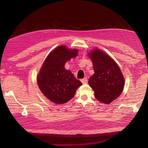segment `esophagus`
Returning <instances> with one entry per match:
<instances>
[{
  "label": "esophagus",
  "instance_id": "34e87169",
  "mask_svg": "<svg viewBox=\"0 0 148 148\" xmlns=\"http://www.w3.org/2000/svg\"><path fill=\"white\" fill-rule=\"evenodd\" d=\"M81 82L83 84H87V77H84V79H81Z\"/></svg>",
  "mask_w": 148,
  "mask_h": 148
}]
</instances>
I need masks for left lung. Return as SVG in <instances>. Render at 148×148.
Instances as JSON below:
<instances>
[{
    "mask_svg": "<svg viewBox=\"0 0 148 148\" xmlns=\"http://www.w3.org/2000/svg\"><path fill=\"white\" fill-rule=\"evenodd\" d=\"M89 57L95 72L89 79V84L93 89L95 98L104 104L111 103L123 91V76L114 60L102 50L94 49Z\"/></svg>",
    "mask_w": 148,
    "mask_h": 148,
    "instance_id": "left-lung-1",
    "label": "left lung"
}]
</instances>
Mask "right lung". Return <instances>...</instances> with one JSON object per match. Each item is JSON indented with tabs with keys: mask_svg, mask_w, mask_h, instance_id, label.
Returning a JSON list of instances; mask_svg holds the SVG:
<instances>
[{
	"mask_svg": "<svg viewBox=\"0 0 148 148\" xmlns=\"http://www.w3.org/2000/svg\"><path fill=\"white\" fill-rule=\"evenodd\" d=\"M77 49L65 46L54 49L45 60L37 78L40 89L47 99L57 104H64L73 98L82 84L71 71L64 69L67 61L76 57Z\"/></svg>",
	"mask_w": 148,
	"mask_h": 148,
	"instance_id": "add662e5",
	"label": "right lung"
}]
</instances>
